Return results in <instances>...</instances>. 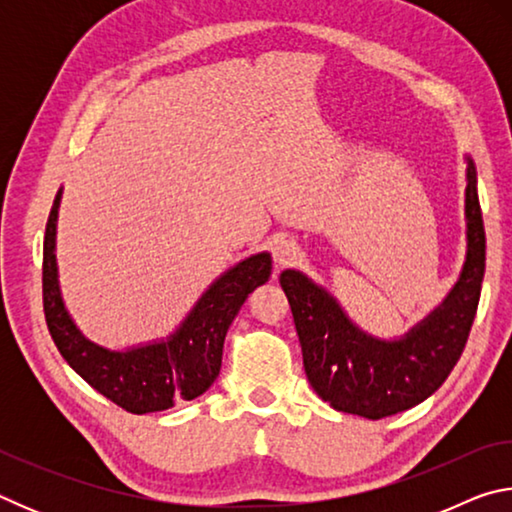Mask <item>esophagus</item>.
Segmentation results:
<instances>
[{
    "mask_svg": "<svg viewBox=\"0 0 512 512\" xmlns=\"http://www.w3.org/2000/svg\"><path fill=\"white\" fill-rule=\"evenodd\" d=\"M298 244L296 241H291V239H280V241H275V246H273V259H275V264L277 266H289V264H293L298 259Z\"/></svg>",
    "mask_w": 512,
    "mask_h": 512,
    "instance_id": "esophagus-1",
    "label": "esophagus"
}]
</instances>
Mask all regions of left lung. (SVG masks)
I'll use <instances>...</instances> for the list:
<instances>
[{"label":"left lung","mask_w":512,"mask_h":512,"mask_svg":"<svg viewBox=\"0 0 512 512\" xmlns=\"http://www.w3.org/2000/svg\"><path fill=\"white\" fill-rule=\"evenodd\" d=\"M467 259L443 305L404 339L379 341L352 323L325 289L300 271H282L309 384L336 411L381 420L436 393L465 350L485 271V230L476 171L467 158Z\"/></svg>","instance_id":"1"}]
</instances>
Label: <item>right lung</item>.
Returning a JSON list of instances; mask_svg holds the SVG:
<instances>
[{
  "instance_id": "obj_1",
  "label": "right lung",
  "mask_w": 512,
  "mask_h": 512,
  "mask_svg": "<svg viewBox=\"0 0 512 512\" xmlns=\"http://www.w3.org/2000/svg\"><path fill=\"white\" fill-rule=\"evenodd\" d=\"M51 205L42 248V305L58 352L88 384L128 413H155L203 395L221 370L223 341L248 293L271 277V255L259 253L223 273L167 341L112 352L92 343L69 318L58 289L56 219Z\"/></svg>"
}]
</instances>
